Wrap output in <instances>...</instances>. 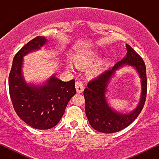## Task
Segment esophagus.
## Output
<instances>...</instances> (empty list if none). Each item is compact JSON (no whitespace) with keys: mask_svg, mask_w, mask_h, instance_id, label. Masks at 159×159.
I'll list each match as a JSON object with an SVG mask.
<instances>
[{"mask_svg":"<svg viewBox=\"0 0 159 159\" xmlns=\"http://www.w3.org/2000/svg\"><path fill=\"white\" fill-rule=\"evenodd\" d=\"M75 88H76V91H77L78 93H81L83 92L84 86H83V84H82L81 81H78L77 82H76Z\"/></svg>","mask_w":159,"mask_h":159,"instance_id":"34e87169","label":"esophagus"}]
</instances>
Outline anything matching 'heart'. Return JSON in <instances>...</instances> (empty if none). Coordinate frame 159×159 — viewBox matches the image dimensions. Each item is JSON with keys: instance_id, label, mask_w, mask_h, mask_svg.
<instances>
[{"instance_id": "1", "label": "heart", "mask_w": 159, "mask_h": 159, "mask_svg": "<svg viewBox=\"0 0 159 159\" xmlns=\"http://www.w3.org/2000/svg\"><path fill=\"white\" fill-rule=\"evenodd\" d=\"M100 57V54L98 52H87L79 54L74 58V63L76 66L79 68H84L98 61ZM107 65V61L105 59L99 60L87 69V75L90 77H96L102 72L104 69ZM67 68L72 69V66L69 63H67Z\"/></svg>"}]
</instances>
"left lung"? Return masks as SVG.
Masks as SVG:
<instances>
[{
	"label": "left lung",
	"instance_id": "left-lung-1",
	"mask_svg": "<svg viewBox=\"0 0 159 159\" xmlns=\"http://www.w3.org/2000/svg\"><path fill=\"white\" fill-rule=\"evenodd\" d=\"M126 45L125 57L105 71L97 78L89 81L87 88L84 90L85 98V113L89 123L95 130L102 133H114L129 126L141 112L147 97V80L146 66L139 54L130 45ZM124 65H130L138 71L141 78L142 94L138 106L130 113L123 114L113 109L105 97L107 86L116 70Z\"/></svg>",
	"mask_w": 159,
	"mask_h": 159
}]
</instances>
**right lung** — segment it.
Segmentation results:
<instances>
[{
    "mask_svg": "<svg viewBox=\"0 0 159 159\" xmlns=\"http://www.w3.org/2000/svg\"><path fill=\"white\" fill-rule=\"evenodd\" d=\"M36 36L24 45L13 58L9 75V90L14 110L25 123L36 129H52L59 123L71 98L76 93L75 80L64 82L55 75L43 84L27 83L22 74L23 57L46 44Z\"/></svg>",
    "mask_w": 159,
    "mask_h": 159,
    "instance_id": "add662e5",
    "label": "right lung"
}]
</instances>
